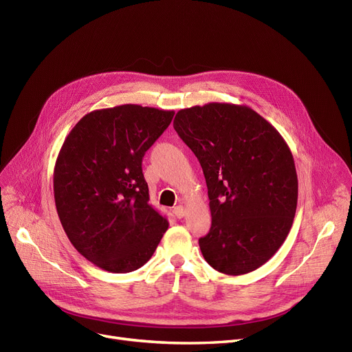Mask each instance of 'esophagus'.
Returning a JSON list of instances; mask_svg holds the SVG:
<instances>
[{
  "instance_id": "1",
  "label": "esophagus",
  "mask_w": 352,
  "mask_h": 352,
  "mask_svg": "<svg viewBox=\"0 0 352 352\" xmlns=\"http://www.w3.org/2000/svg\"><path fill=\"white\" fill-rule=\"evenodd\" d=\"M174 214H175V217L177 218H182L184 215H186V208H184L182 206H178V207H175L174 208V211H173Z\"/></svg>"
}]
</instances>
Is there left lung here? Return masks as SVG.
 <instances>
[{"label": "left lung", "mask_w": 352, "mask_h": 352, "mask_svg": "<svg viewBox=\"0 0 352 352\" xmlns=\"http://www.w3.org/2000/svg\"><path fill=\"white\" fill-rule=\"evenodd\" d=\"M174 129L204 173L212 224L199 238L206 261L227 275L260 268L292 227L298 178L281 134L247 105L179 109Z\"/></svg>", "instance_id": "left-lung-1"}]
</instances>
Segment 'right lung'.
<instances>
[{"mask_svg":"<svg viewBox=\"0 0 352 352\" xmlns=\"http://www.w3.org/2000/svg\"><path fill=\"white\" fill-rule=\"evenodd\" d=\"M174 114L137 104L91 111L61 146L55 207L71 244L98 268L117 274L141 268L168 230L148 202L141 164Z\"/></svg>","mask_w":352,"mask_h":352,"instance_id":"right-lung-1","label":"right lung"}]
</instances>
